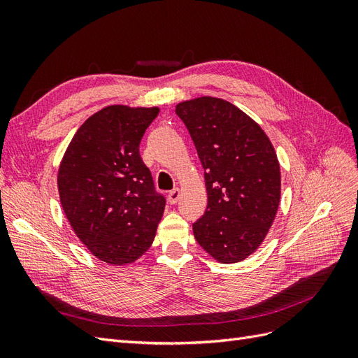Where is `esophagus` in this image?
I'll use <instances>...</instances> for the list:
<instances>
[{
	"label": "esophagus",
	"mask_w": 358,
	"mask_h": 358,
	"mask_svg": "<svg viewBox=\"0 0 358 358\" xmlns=\"http://www.w3.org/2000/svg\"><path fill=\"white\" fill-rule=\"evenodd\" d=\"M179 197H180V189H179V188L170 191V192H169V203H170V204H176L178 200H179Z\"/></svg>",
	"instance_id": "1"
}]
</instances>
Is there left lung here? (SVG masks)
Segmentation results:
<instances>
[{"instance_id": "8db88e82", "label": "left lung", "mask_w": 358, "mask_h": 358, "mask_svg": "<svg viewBox=\"0 0 358 358\" xmlns=\"http://www.w3.org/2000/svg\"><path fill=\"white\" fill-rule=\"evenodd\" d=\"M204 169L208 208L194 237L222 264L243 262L263 243L280 201V167L270 138L230 101L199 96L176 104Z\"/></svg>"}]
</instances>
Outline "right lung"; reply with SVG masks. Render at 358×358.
Instances as JSON below:
<instances>
[{
  "label": "right lung",
  "instance_id": "right-lung-1",
  "mask_svg": "<svg viewBox=\"0 0 358 358\" xmlns=\"http://www.w3.org/2000/svg\"><path fill=\"white\" fill-rule=\"evenodd\" d=\"M159 107L112 104L90 116L59 162L58 192L74 234L112 266L131 264L152 245L166 200L138 154Z\"/></svg>",
  "mask_w": 358,
  "mask_h": 358
}]
</instances>
